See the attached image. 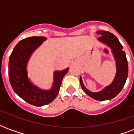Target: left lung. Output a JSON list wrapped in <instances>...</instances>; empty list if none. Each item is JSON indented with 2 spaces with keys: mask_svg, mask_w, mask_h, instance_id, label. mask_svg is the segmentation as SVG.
<instances>
[{
  "mask_svg": "<svg viewBox=\"0 0 134 134\" xmlns=\"http://www.w3.org/2000/svg\"><path fill=\"white\" fill-rule=\"evenodd\" d=\"M99 35L98 40L109 46L112 51L116 63V75L113 81L102 91L93 92L85 87L81 77H80V83L82 89L88 96L96 100L104 101L111 99L116 97L122 90L128 76V62L125 52L123 51L118 39L115 35L104 30H99L97 32Z\"/></svg>",
  "mask_w": 134,
  "mask_h": 134,
  "instance_id": "obj_1",
  "label": "left lung"
}]
</instances>
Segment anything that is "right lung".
I'll use <instances>...</instances> for the list:
<instances>
[{"label": "right lung", "instance_id": "right-lung-1", "mask_svg": "<svg viewBox=\"0 0 134 134\" xmlns=\"http://www.w3.org/2000/svg\"><path fill=\"white\" fill-rule=\"evenodd\" d=\"M46 40L45 37H31L22 40L16 45L9 60V79L12 89L20 97L28 104L42 106L49 104L58 94L63 77L69 68L55 71L52 88L48 90L40 89L29 81L27 74V63L30 55Z\"/></svg>", "mask_w": 134, "mask_h": 134}]
</instances>
